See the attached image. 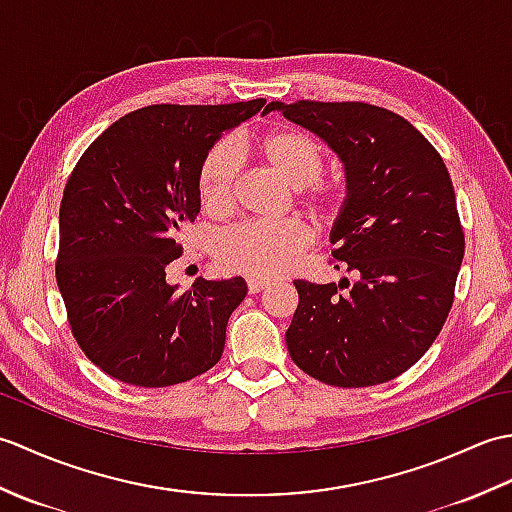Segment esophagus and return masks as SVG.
<instances>
[{"label":"esophagus","instance_id":"esophagus-1","mask_svg":"<svg viewBox=\"0 0 512 512\" xmlns=\"http://www.w3.org/2000/svg\"><path fill=\"white\" fill-rule=\"evenodd\" d=\"M246 284H248L250 295H257V292H262L264 288H268V281L266 279H257V277H250Z\"/></svg>","mask_w":512,"mask_h":512}]
</instances>
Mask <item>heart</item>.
I'll list each match as a JSON object with an SVG mask.
<instances>
[{"label": "heart", "mask_w": 512, "mask_h": 512, "mask_svg": "<svg viewBox=\"0 0 512 512\" xmlns=\"http://www.w3.org/2000/svg\"><path fill=\"white\" fill-rule=\"evenodd\" d=\"M259 156L288 187L297 189L306 209L321 217L334 215L341 193L336 184L321 180L325 154L317 138L295 127H279L259 140ZM242 156L233 140H217L206 151L198 173L202 204L215 215L233 209ZM308 228L295 222H246L235 226L220 239V262L226 270L257 279L286 273L308 246Z\"/></svg>", "instance_id": "obj_1"}]
</instances>
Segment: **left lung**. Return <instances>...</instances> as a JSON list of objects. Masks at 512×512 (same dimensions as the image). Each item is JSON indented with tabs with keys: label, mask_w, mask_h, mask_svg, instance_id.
Here are the masks:
<instances>
[{
	"label": "left lung",
	"mask_w": 512,
	"mask_h": 512,
	"mask_svg": "<svg viewBox=\"0 0 512 512\" xmlns=\"http://www.w3.org/2000/svg\"><path fill=\"white\" fill-rule=\"evenodd\" d=\"M275 110L325 140L343 162L345 200L330 242L336 268L354 275L339 286L295 281L288 352L321 383H387L420 361L449 317L464 257L449 171L416 127L383 107L266 105Z\"/></svg>",
	"instance_id": "obj_1"
}]
</instances>
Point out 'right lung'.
I'll return each mask as SVG.
<instances>
[{
  "label": "right lung",
  "mask_w": 512,
  "mask_h": 512,
  "mask_svg": "<svg viewBox=\"0 0 512 512\" xmlns=\"http://www.w3.org/2000/svg\"><path fill=\"white\" fill-rule=\"evenodd\" d=\"M264 105H149L118 118L76 162L59 211L57 284L76 343L121 383H187L222 358L246 281L200 277L180 292L167 266L200 213L206 151Z\"/></svg>",
  "instance_id": "1"
}]
</instances>
